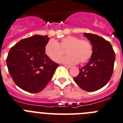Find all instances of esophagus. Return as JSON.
I'll list each match as a JSON object with an SVG mask.
<instances>
[{"mask_svg":"<svg viewBox=\"0 0 123 123\" xmlns=\"http://www.w3.org/2000/svg\"><path fill=\"white\" fill-rule=\"evenodd\" d=\"M64 66L65 67H66V68H70L71 67V66H70V65H66V64H64Z\"/></svg>","mask_w":123,"mask_h":123,"instance_id":"esophagus-1","label":"esophagus"}]
</instances>
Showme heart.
Listing matches in <instances>:
<instances>
[{
	"instance_id": "heart-1",
	"label": "heart",
	"mask_w": 123,
	"mask_h": 123,
	"mask_svg": "<svg viewBox=\"0 0 123 123\" xmlns=\"http://www.w3.org/2000/svg\"><path fill=\"white\" fill-rule=\"evenodd\" d=\"M66 50L67 55L60 61L63 63L74 64L78 62L85 63L92 56V45L86 39H80L75 36H68L57 43L51 39L45 47V52L49 57L54 61H58Z\"/></svg>"
}]
</instances>
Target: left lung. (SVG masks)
I'll use <instances>...</instances> for the list:
<instances>
[{"label": "left lung", "mask_w": 123, "mask_h": 123, "mask_svg": "<svg viewBox=\"0 0 123 123\" xmlns=\"http://www.w3.org/2000/svg\"><path fill=\"white\" fill-rule=\"evenodd\" d=\"M92 45L90 59L74 81L81 89L94 92L104 87L110 80L114 69L115 53L109 42L95 34L84 33Z\"/></svg>", "instance_id": "left-lung-1"}]
</instances>
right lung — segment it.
Returning a JSON list of instances; mask_svg holds the SVG:
<instances>
[{"label": "right lung", "instance_id": "1", "mask_svg": "<svg viewBox=\"0 0 123 123\" xmlns=\"http://www.w3.org/2000/svg\"><path fill=\"white\" fill-rule=\"evenodd\" d=\"M47 35H35L23 39L11 48L6 59L10 75L18 86L30 93L45 88L59 66L47 55Z\"/></svg>", "mask_w": 123, "mask_h": 123}]
</instances>
